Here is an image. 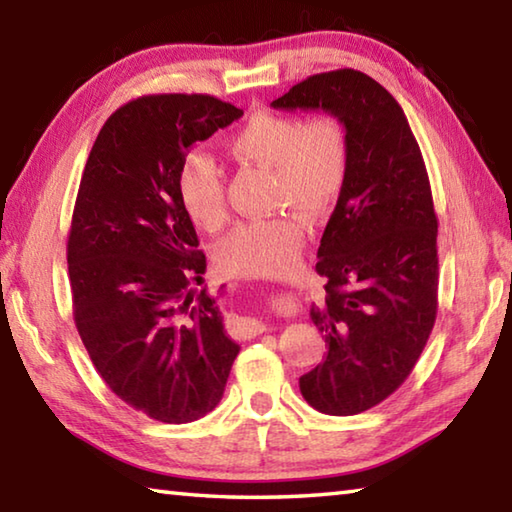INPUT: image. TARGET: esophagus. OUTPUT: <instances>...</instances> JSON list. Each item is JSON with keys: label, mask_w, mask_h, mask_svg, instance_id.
<instances>
[{"label": "esophagus", "mask_w": 512, "mask_h": 512, "mask_svg": "<svg viewBox=\"0 0 512 512\" xmlns=\"http://www.w3.org/2000/svg\"><path fill=\"white\" fill-rule=\"evenodd\" d=\"M266 329V325L262 323V320H255V318H241L235 323V336L237 339H255V336H259Z\"/></svg>", "instance_id": "esophagus-1"}]
</instances>
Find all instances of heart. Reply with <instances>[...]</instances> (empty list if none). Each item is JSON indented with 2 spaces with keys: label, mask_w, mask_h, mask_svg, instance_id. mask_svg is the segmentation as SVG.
Masks as SVG:
<instances>
[{
  "label": "heart",
  "mask_w": 512,
  "mask_h": 512,
  "mask_svg": "<svg viewBox=\"0 0 512 512\" xmlns=\"http://www.w3.org/2000/svg\"><path fill=\"white\" fill-rule=\"evenodd\" d=\"M225 149L239 164L273 173V210H293L311 223L332 212L348 178V131L334 115L300 119L257 112L228 137ZM178 196L198 228L216 232L228 221L223 171L210 153L194 151L180 164ZM302 246V223L275 214L239 223L216 248V262L228 275L275 277L298 264Z\"/></svg>",
  "instance_id": "b5f03b06"
}]
</instances>
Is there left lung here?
I'll use <instances>...</instances> for the list:
<instances>
[{"label": "left lung", "instance_id": "left-lung-1", "mask_svg": "<svg viewBox=\"0 0 512 512\" xmlns=\"http://www.w3.org/2000/svg\"><path fill=\"white\" fill-rule=\"evenodd\" d=\"M271 106L325 110L348 131V178L318 246L325 293L309 311L327 354L300 393L320 413L357 415L404 384L436 323L427 167L400 103L357 69L309 76Z\"/></svg>", "mask_w": 512, "mask_h": 512}]
</instances>
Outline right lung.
<instances>
[{
	"mask_svg": "<svg viewBox=\"0 0 512 512\" xmlns=\"http://www.w3.org/2000/svg\"><path fill=\"white\" fill-rule=\"evenodd\" d=\"M244 115L210 94H149L112 112L85 162L67 239L74 323L119 400L194 422L221 402L239 345L203 284L205 255L178 196L196 142Z\"/></svg>",
	"mask_w": 512,
	"mask_h": 512,
	"instance_id": "add662e5",
	"label": "right lung"
}]
</instances>
